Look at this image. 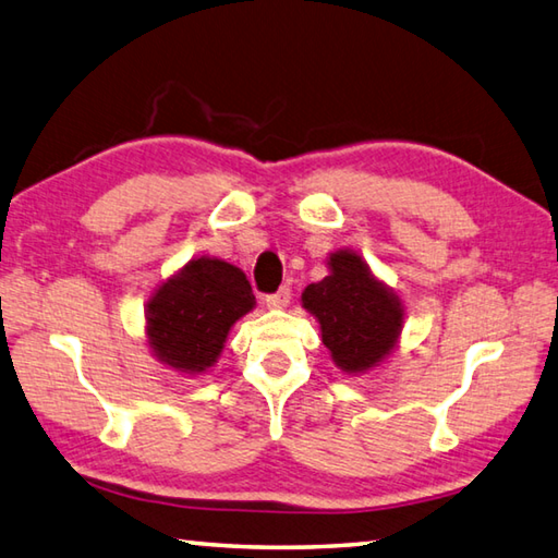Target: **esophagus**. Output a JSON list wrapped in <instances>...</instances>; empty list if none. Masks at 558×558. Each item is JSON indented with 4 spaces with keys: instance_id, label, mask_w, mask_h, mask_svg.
Returning <instances> with one entry per match:
<instances>
[{
    "instance_id": "1",
    "label": "esophagus",
    "mask_w": 558,
    "mask_h": 558,
    "mask_svg": "<svg viewBox=\"0 0 558 558\" xmlns=\"http://www.w3.org/2000/svg\"><path fill=\"white\" fill-rule=\"evenodd\" d=\"M289 301H291V291H289L287 287L279 289L277 293L267 295V299H265L269 311H283V308H287V305H289Z\"/></svg>"
}]
</instances>
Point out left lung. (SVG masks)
Wrapping results in <instances>:
<instances>
[{
    "label": "left lung",
    "mask_w": 558,
    "mask_h": 558,
    "mask_svg": "<svg viewBox=\"0 0 558 558\" xmlns=\"http://www.w3.org/2000/svg\"><path fill=\"white\" fill-rule=\"evenodd\" d=\"M329 275L301 293L303 308L320 325L335 366L363 375L388 361L400 344L404 305L388 283L373 275L356 250L339 247L327 257Z\"/></svg>",
    "instance_id": "obj_1"
}]
</instances>
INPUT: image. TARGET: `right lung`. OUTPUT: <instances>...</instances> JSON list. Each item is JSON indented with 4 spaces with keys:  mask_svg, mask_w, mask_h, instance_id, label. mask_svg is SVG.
<instances>
[{
    "mask_svg": "<svg viewBox=\"0 0 558 558\" xmlns=\"http://www.w3.org/2000/svg\"><path fill=\"white\" fill-rule=\"evenodd\" d=\"M255 303L243 269L219 257H192L146 303V344L166 368L202 375L214 368L231 327Z\"/></svg>",
    "mask_w": 558,
    "mask_h": 558,
    "instance_id": "right-lung-1",
    "label": "right lung"
}]
</instances>
